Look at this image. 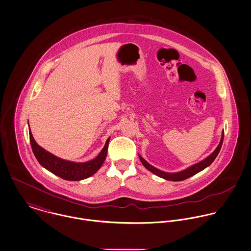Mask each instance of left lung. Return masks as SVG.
Segmentation results:
<instances>
[{
	"mask_svg": "<svg viewBox=\"0 0 251 251\" xmlns=\"http://www.w3.org/2000/svg\"><path fill=\"white\" fill-rule=\"evenodd\" d=\"M223 138H224V134L223 132V136H222V139H221V142L220 144L218 145V147L216 148V150L210 155L208 156L205 160L195 164L192 167H188L187 169L185 170H182V171H179V172H175V173H169V172H165V171H162L156 167L151 166L150 164H148L140 155H139V160L140 162L142 163V165L144 167H146L149 171H151L152 173H154L155 175L161 177V178H164L166 180L168 181H183V180H186L192 176H194L196 173L200 172L201 170H203L204 168H206L207 167H209L214 161L215 159L217 158V156L219 155L220 153V150L222 148V145H223Z\"/></svg>",
	"mask_w": 251,
	"mask_h": 251,
	"instance_id": "obj_1",
	"label": "left lung"
}]
</instances>
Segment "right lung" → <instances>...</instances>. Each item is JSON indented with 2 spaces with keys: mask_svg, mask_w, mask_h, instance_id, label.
<instances>
[{
  "mask_svg": "<svg viewBox=\"0 0 251 251\" xmlns=\"http://www.w3.org/2000/svg\"><path fill=\"white\" fill-rule=\"evenodd\" d=\"M29 141L31 145L32 152L38 161V163L43 167H45L50 172L54 173L56 176L68 180V181H80L85 178L92 176L103 165L109 147L110 138L107 139L106 144L99 155L86 163H74L59 159L50 152L46 151L40 147L33 139L31 132L29 130Z\"/></svg>",
  "mask_w": 251,
  "mask_h": 251,
  "instance_id": "obj_1",
  "label": "right lung"
}]
</instances>
